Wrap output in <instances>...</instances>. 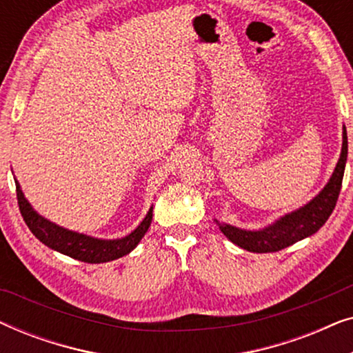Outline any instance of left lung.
Wrapping results in <instances>:
<instances>
[{
  "label": "left lung",
  "instance_id": "obj_1",
  "mask_svg": "<svg viewBox=\"0 0 353 353\" xmlns=\"http://www.w3.org/2000/svg\"><path fill=\"white\" fill-rule=\"evenodd\" d=\"M347 151H349L347 149V130L345 127H342L341 156L330 181L310 202L289 212L286 215L279 216L272 225L260 230H244L228 223H220L219 220H215V223L219 225L221 233L231 243L239 245L241 249L257 254L278 252V250L296 244L297 241L315 234L326 223V220L330 219L336 207L342 186V178H344Z\"/></svg>",
  "mask_w": 353,
  "mask_h": 353
}]
</instances>
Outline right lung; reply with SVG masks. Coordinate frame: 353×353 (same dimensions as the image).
<instances>
[{"mask_svg":"<svg viewBox=\"0 0 353 353\" xmlns=\"http://www.w3.org/2000/svg\"><path fill=\"white\" fill-rule=\"evenodd\" d=\"M14 181H16L19 209H21L23 220H26L32 233L35 234V238L40 239L50 249L56 250V252L69 255V257L80 260V262L104 263L123 257V255L130 254L137 248L143 236L146 234L149 226H151L152 207L148 210L146 216L132 233L119 239H101L94 238V236L79 233V231L67 230L64 226L52 223L51 220L38 214L30 202L27 201V197L23 196L21 185H19L16 178H14Z\"/></svg>","mask_w":353,"mask_h":353,"instance_id":"1","label":"right lung"}]
</instances>
